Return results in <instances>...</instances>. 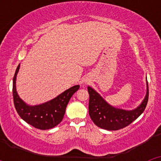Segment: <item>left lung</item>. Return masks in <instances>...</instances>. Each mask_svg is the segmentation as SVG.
Here are the masks:
<instances>
[{
	"label": "left lung",
	"mask_w": 161,
	"mask_h": 161,
	"mask_svg": "<svg viewBox=\"0 0 161 161\" xmlns=\"http://www.w3.org/2000/svg\"><path fill=\"white\" fill-rule=\"evenodd\" d=\"M89 94V114L96 126L108 130L124 128L136 120L144 111L148 101V85L147 80V93L142 103L132 110L118 109L108 104L91 87H88Z\"/></svg>",
	"instance_id": "1"
}]
</instances>
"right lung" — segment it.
<instances>
[{
    "label": "right lung",
    "instance_id": "add662e5",
    "mask_svg": "<svg viewBox=\"0 0 161 161\" xmlns=\"http://www.w3.org/2000/svg\"><path fill=\"white\" fill-rule=\"evenodd\" d=\"M19 68L20 64L13 79V97L17 112L24 121L35 128L40 130L53 128L62 121L68 102L79 89L80 85H74L49 102L37 106H29L19 97L17 93L16 77Z\"/></svg>",
    "mask_w": 161,
    "mask_h": 161
}]
</instances>
